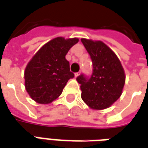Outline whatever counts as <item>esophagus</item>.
Returning <instances> with one entry per match:
<instances>
[{"label": "esophagus", "instance_id": "1", "mask_svg": "<svg viewBox=\"0 0 148 148\" xmlns=\"http://www.w3.org/2000/svg\"><path fill=\"white\" fill-rule=\"evenodd\" d=\"M80 72H76V73H75V77H77V76H80Z\"/></svg>", "mask_w": 148, "mask_h": 148}]
</instances>
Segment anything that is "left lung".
I'll return each instance as SVG.
<instances>
[{
    "label": "left lung",
    "mask_w": 148,
    "mask_h": 148,
    "mask_svg": "<svg viewBox=\"0 0 148 148\" xmlns=\"http://www.w3.org/2000/svg\"><path fill=\"white\" fill-rule=\"evenodd\" d=\"M92 62L90 77L81 74L76 80L80 84L81 98L93 110L110 106L120 97L125 84V72L115 53L101 41L81 38Z\"/></svg>",
    "instance_id": "8db88e82"
}]
</instances>
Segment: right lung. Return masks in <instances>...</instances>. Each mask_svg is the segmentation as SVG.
Listing matches in <instances>:
<instances>
[{"mask_svg":"<svg viewBox=\"0 0 148 148\" xmlns=\"http://www.w3.org/2000/svg\"><path fill=\"white\" fill-rule=\"evenodd\" d=\"M78 38L58 37L38 51L25 69V87L30 97L40 104H49L59 97L69 79L70 71L66 55Z\"/></svg>","mask_w":148,"mask_h":148,"instance_id":"obj_1","label":"right lung"}]
</instances>
